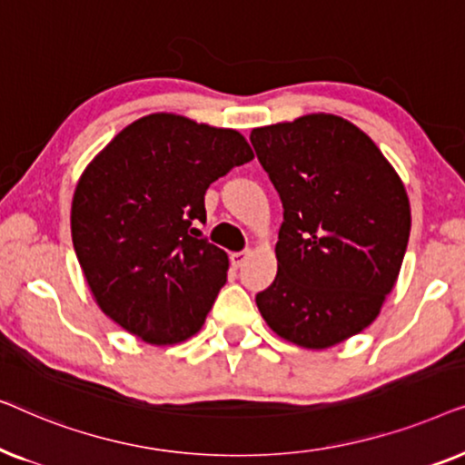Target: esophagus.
<instances>
[{
  "instance_id": "esophagus-1",
  "label": "esophagus",
  "mask_w": 465,
  "mask_h": 465,
  "mask_svg": "<svg viewBox=\"0 0 465 465\" xmlns=\"http://www.w3.org/2000/svg\"><path fill=\"white\" fill-rule=\"evenodd\" d=\"M250 256H252L250 250H247V252H234V253H231V262H232L234 269H241V266H243L247 260H250Z\"/></svg>"
}]
</instances>
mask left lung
<instances>
[{
	"label": "left lung",
	"mask_w": 465,
	"mask_h": 465,
	"mask_svg": "<svg viewBox=\"0 0 465 465\" xmlns=\"http://www.w3.org/2000/svg\"><path fill=\"white\" fill-rule=\"evenodd\" d=\"M252 145L283 203L277 277L256 296L283 341L328 349L371 326L398 282L411 203L377 143L334 114L258 126Z\"/></svg>",
	"instance_id": "1"
}]
</instances>
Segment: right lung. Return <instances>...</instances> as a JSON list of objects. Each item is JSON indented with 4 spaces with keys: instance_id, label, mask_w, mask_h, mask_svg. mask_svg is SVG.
Wrapping results in <instances>:
<instances>
[{
    "instance_id": "obj_1",
    "label": "right lung",
    "mask_w": 465,
    "mask_h": 465,
    "mask_svg": "<svg viewBox=\"0 0 465 465\" xmlns=\"http://www.w3.org/2000/svg\"><path fill=\"white\" fill-rule=\"evenodd\" d=\"M253 152L234 129L158 112L124 126L80 175L72 239L99 309L148 345L205 323L226 283L224 250L201 239L209 183Z\"/></svg>"
}]
</instances>
